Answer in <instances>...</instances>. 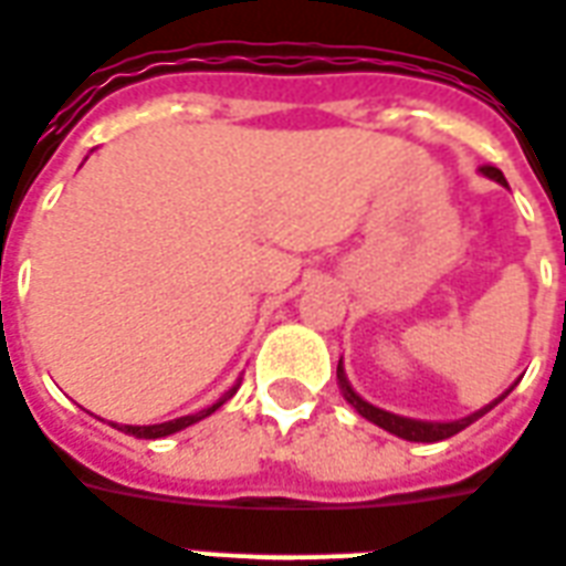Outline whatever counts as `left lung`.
I'll use <instances>...</instances> for the list:
<instances>
[{
	"label": "left lung",
	"mask_w": 566,
	"mask_h": 566,
	"mask_svg": "<svg viewBox=\"0 0 566 566\" xmlns=\"http://www.w3.org/2000/svg\"><path fill=\"white\" fill-rule=\"evenodd\" d=\"M480 174H483V177H489V179H495L497 186H506L504 174H501L497 167H480ZM336 375H338V387H342V396H345L347 405H350V408H354L359 417H366L368 422L380 426L384 432L396 434V438H405V441H417V443H434V441H447V438H453V434H459L462 429H468L471 422L480 420L483 413L492 411L497 401H504L506 396L513 392V387H516V384H513V387L506 389V392H501L495 401H489L485 408H480V411H474V413H468V417H462V420L429 422V420H411V417H399V413H389V411H384V408H375L371 401L363 399L357 389L350 387V380H347L342 359H338Z\"/></svg>",
	"instance_id": "obj_1"
}]
</instances>
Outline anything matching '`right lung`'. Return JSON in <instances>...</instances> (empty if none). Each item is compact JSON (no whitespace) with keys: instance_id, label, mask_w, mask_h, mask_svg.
I'll list each match as a JSON object with an SVG mask.
<instances>
[{"instance_id":"1","label":"right lung","mask_w":566,"mask_h":566,"mask_svg":"<svg viewBox=\"0 0 566 566\" xmlns=\"http://www.w3.org/2000/svg\"><path fill=\"white\" fill-rule=\"evenodd\" d=\"M237 389H240V380H237V384H233V387H230L219 401H212L209 408H203V411H198V413H188V417H177V420L155 422V426H116V422H113V426H116L119 432L134 434V438H146V441H155V438H167V434L182 432V429H188V426H195V422H200V420H203V417H209V413L219 411L221 405H224V401H228L230 396L237 392Z\"/></svg>"}]
</instances>
